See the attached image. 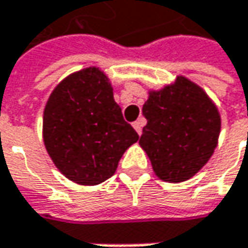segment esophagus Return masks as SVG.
Here are the masks:
<instances>
[{
	"instance_id": "esophagus-1",
	"label": "esophagus",
	"mask_w": 248,
	"mask_h": 248,
	"mask_svg": "<svg viewBox=\"0 0 248 248\" xmlns=\"http://www.w3.org/2000/svg\"><path fill=\"white\" fill-rule=\"evenodd\" d=\"M143 124H145V121H143V119H138L136 122H133V127H135V130L138 132V135H140V133H142V127H143Z\"/></svg>"
}]
</instances>
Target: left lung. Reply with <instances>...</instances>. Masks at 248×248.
Returning a JSON list of instances; mask_svg holds the SVG:
<instances>
[{"label": "left lung", "instance_id": "left-lung-1", "mask_svg": "<svg viewBox=\"0 0 248 248\" xmlns=\"http://www.w3.org/2000/svg\"><path fill=\"white\" fill-rule=\"evenodd\" d=\"M148 124L139 145L155 175L165 182L192 178L213 156L221 118L202 87L184 76L159 90H151L142 108Z\"/></svg>", "mask_w": 248, "mask_h": 248}]
</instances>
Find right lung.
Here are the masks:
<instances>
[{
  "label": "right lung",
  "instance_id": "add662e5",
  "mask_svg": "<svg viewBox=\"0 0 248 248\" xmlns=\"http://www.w3.org/2000/svg\"><path fill=\"white\" fill-rule=\"evenodd\" d=\"M139 139L124 122L113 87L99 67L63 78L51 92L43 115V140L66 178L97 185L116 172L124 151Z\"/></svg>",
  "mask_w": 248,
  "mask_h": 248
}]
</instances>
